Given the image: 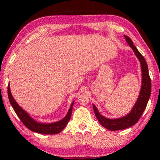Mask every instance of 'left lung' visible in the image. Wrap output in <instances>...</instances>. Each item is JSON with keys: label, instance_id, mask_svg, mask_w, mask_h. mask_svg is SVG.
Instances as JSON below:
<instances>
[{"label": "left lung", "instance_id": "1", "mask_svg": "<svg viewBox=\"0 0 160 160\" xmlns=\"http://www.w3.org/2000/svg\"><path fill=\"white\" fill-rule=\"evenodd\" d=\"M124 36L125 38L127 43L132 48L135 56L137 57L140 63H141L142 73L141 87L138 98L132 108L131 109L130 113H128L126 116H124V117L116 118V119H109V118H107L100 114L97 107L92 104L94 112H95L96 117H97L100 124L103 126L105 128L111 131L124 130V129L128 128L136 124L141 118V115L143 114L144 110L146 109L148 101L149 100L151 92H152V83H151L148 65L146 62V60L133 44L132 41L128 36Z\"/></svg>", "mask_w": 160, "mask_h": 160}]
</instances>
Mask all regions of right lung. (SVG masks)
I'll return each instance as SVG.
<instances>
[{"label": "right lung", "instance_id": "right-lung-1", "mask_svg": "<svg viewBox=\"0 0 160 160\" xmlns=\"http://www.w3.org/2000/svg\"><path fill=\"white\" fill-rule=\"evenodd\" d=\"M8 96L10 103L12 105V108H14L15 113L18 116L19 119L25 124L26 128H28L32 132L44 135L58 134L65 128L71 119L74 101L72 102L68 111L64 118H62L60 121L52 122V123H43V122H37L33 118L30 117V115L27 111H25L20 106H19V104L14 100L12 92H11L9 84L8 85Z\"/></svg>", "mask_w": 160, "mask_h": 160}]
</instances>
